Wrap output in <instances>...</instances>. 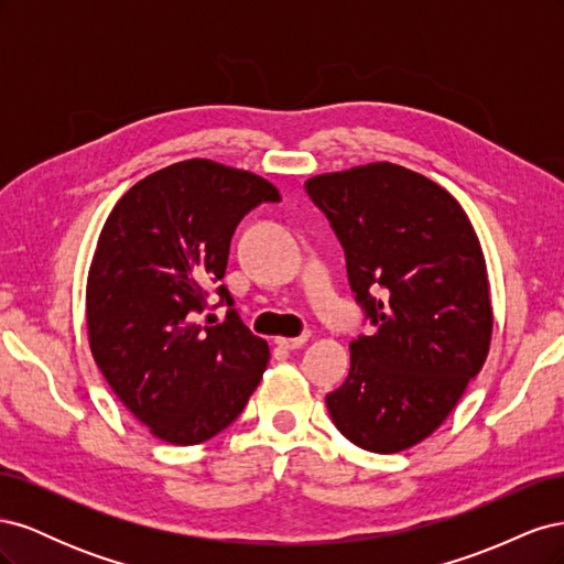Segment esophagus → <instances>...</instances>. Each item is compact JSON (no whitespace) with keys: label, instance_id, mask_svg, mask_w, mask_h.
Listing matches in <instances>:
<instances>
[{"label":"esophagus","instance_id":"esophagus-1","mask_svg":"<svg viewBox=\"0 0 564 564\" xmlns=\"http://www.w3.org/2000/svg\"><path fill=\"white\" fill-rule=\"evenodd\" d=\"M308 338H311V334L305 332V334H301V336H296V338H275V344H278L280 348H286V350H296V348L308 344Z\"/></svg>","mask_w":564,"mask_h":564}]
</instances>
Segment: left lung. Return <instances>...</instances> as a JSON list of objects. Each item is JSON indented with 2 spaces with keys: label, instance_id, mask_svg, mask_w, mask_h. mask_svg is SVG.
Instances as JSON below:
<instances>
[{
  "label": "left lung",
  "instance_id": "obj_1",
  "mask_svg": "<svg viewBox=\"0 0 564 564\" xmlns=\"http://www.w3.org/2000/svg\"><path fill=\"white\" fill-rule=\"evenodd\" d=\"M305 193L346 251L348 282L371 336L327 395L352 445L395 454L429 437L482 369L491 303L480 240L437 183L379 162L322 174Z\"/></svg>",
  "mask_w": 564,
  "mask_h": 564
}]
</instances>
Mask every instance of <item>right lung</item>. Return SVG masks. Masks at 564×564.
<instances>
[{
    "label": "right lung",
    "instance_id": "1",
    "mask_svg": "<svg viewBox=\"0 0 564 564\" xmlns=\"http://www.w3.org/2000/svg\"><path fill=\"white\" fill-rule=\"evenodd\" d=\"M275 185L212 160L145 176L115 204L89 270L87 324L98 369L129 412L172 445H197L242 414L268 344L235 311L224 280L240 220ZM216 288L227 319L194 315Z\"/></svg>",
    "mask_w": 564,
    "mask_h": 564
}]
</instances>
